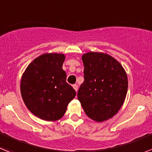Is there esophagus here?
<instances>
[{
  "mask_svg": "<svg viewBox=\"0 0 152 152\" xmlns=\"http://www.w3.org/2000/svg\"><path fill=\"white\" fill-rule=\"evenodd\" d=\"M73 88H74V89L75 90V91L77 92V90H78V86H77V84H74V85H73Z\"/></svg>",
  "mask_w": 152,
  "mask_h": 152,
  "instance_id": "34e87169",
  "label": "esophagus"
}]
</instances>
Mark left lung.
Listing matches in <instances>:
<instances>
[{
    "label": "left lung",
    "mask_w": 152,
    "mask_h": 152,
    "mask_svg": "<svg viewBox=\"0 0 152 152\" xmlns=\"http://www.w3.org/2000/svg\"><path fill=\"white\" fill-rule=\"evenodd\" d=\"M84 81L77 98L90 119L97 122L113 117L126 100L128 77L120 63L105 52H89L82 56Z\"/></svg>",
    "instance_id": "obj_1"
}]
</instances>
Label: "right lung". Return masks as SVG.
Segmentation results:
<instances>
[{"label":"right lung","mask_w":152,"mask_h":152,"mask_svg":"<svg viewBox=\"0 0 152 152\" xmlns=\"http://www.w3.org/2000/svg\"><path fill=\"white\" fill-rule=\"evenodd\" d=\"M65 55L44 53L26 67L20 80V92L27 109L45 121L58 120L76 95L66 82L62 69Z\"/></svg>","instance_id":"1"}]
</instances>
